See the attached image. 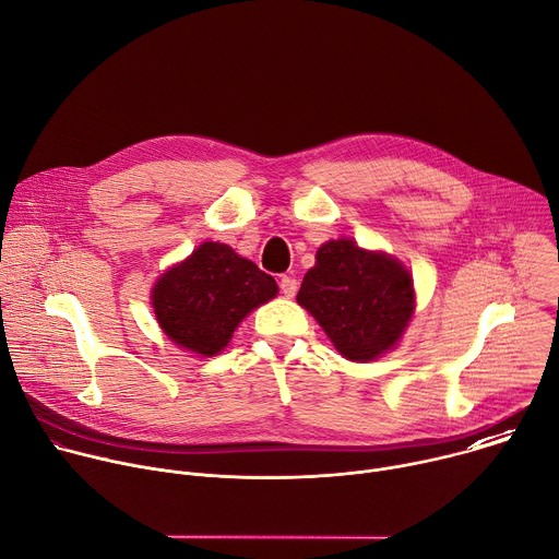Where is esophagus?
I'll list each match as a JSON object with an SVG mask.
<instances>
[{"instance_id": "obj_1", "label": "esophagus", "mask_w": 559, "mask_h": 559, "mask_svg": "<svg viewBox=\"0 0 559 559\" xmlns=\"http://www.w3.org/2000/svg\"><path fill=\"white\" fill-rule=\"evenodd\" d=\"M278 287H281V292H283L287 298H292V296H296L298 283H296V278H292V276H281Z\"/></svg>"}]
</instances>
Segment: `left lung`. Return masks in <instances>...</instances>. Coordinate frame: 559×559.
I'll list each match as a JSON object with an SVG mask.
<instances>
[{"label":"left lung","instance_id":"1","mask_svg":"<svg viewBox=\"0 0 559 559\" xmlns=\"http://www.w3.org/2000/svg\"><path fill=\"white\" fill-rule=\"evenodd\" d=\"M296 300L347 360L365 362L403 336L414 311V283L395 259L338 238L316 252Z\"/></svg>","mask_w":559,"mask_h":559}]
</instances>
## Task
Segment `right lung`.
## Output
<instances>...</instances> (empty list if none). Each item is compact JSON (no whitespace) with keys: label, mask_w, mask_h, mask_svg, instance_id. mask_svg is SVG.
<instances>
[{"label":"right lung","mask_w":559,"mask_h":559,"mask_svg":"<svg viewBox=\"0 0 559 559\" xmlns=\"http://www.w3.org/2000/svg\"><path fill=\"white\" fill-rule=\"evenodd\" d=\"M276 281L223 243H203L154 285L152 305L162 330L201 356L218 354L236 325L274 298Z\"/></svg>","instance_id":"right-lung-1"}]
</instances>
